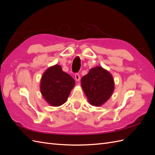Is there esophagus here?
<instances>
[{
	"instance_id": "34e87169",
	"label": "esophagus",
	"mask_w": 155,
	"mask_h": 155,
	"mask_svg": "<svg viewBox=\"0 0 155 155\" xmlns=\"http://www.w3.org/2000/svg\"><path fill=\"white\" fill-rule=\"evenodd\" d=\"M75 79H76L77 81H79V79H80V75H79L78 73L75 74Z\"/></svg>"
}]
</instances>
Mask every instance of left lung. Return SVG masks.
<instances>
[{
	"mask_svg": "<svg viewBox=\"0 0 155 155\" xmlns=\"http://www.w3.org/2000/svg\"><path fill=\"white\" fill-rule=\"evenodd\" d=\"M81 81L83 90L92 105H102L114 92L113 78L109 71L101 67L91 68Z\"/></svg>",
	"mask_w": 155,
	"mask_h": 155,
	"instance_id": "obj_1",
	"label": "left lung"
}]
</instances>
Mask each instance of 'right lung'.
Here are the masks:
<instances>
[{
  "label": "right lung",
  "mask_w": 155,
  "mask_h": 155,
  "mask_svg": "<svg viewBox=\"0 0 155 155\" xmlns=\"http://www.w3.org/2000/svg\"><path fill=\"white\" fill-rule=\"evenodd\" d=\"M75 85L74 79L63 71L59 65L50 67L41 79V92L44 99L53 107H58L67 101Z\"/></svg>",
  "instance_id": "1"
}]
</instances>
